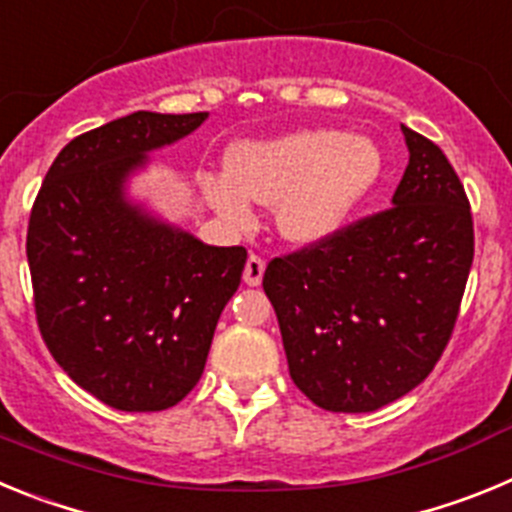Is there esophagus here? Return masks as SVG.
Returning a JSON list of instances; mask_svg holds the SVG:
<instances>
[{
  "mask_svg": "<svg viewBox=\"0 0 512 512\" xmlns=\"http://www.w3.org/2000/svg\"><path fill=\"white\" fill-rule=\"evenodd\" d=\"M264 269L266 264L261 256H248L246 269H243V282H246L248 287H259L261 277H264Z\"/></svg>",
  "mask_w": 512,
  "mask_h": 512,
  "instance_id": "1",
  "label": "esophagus"
}]
</instances>
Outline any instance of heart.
Segmentation results:
<instances>
[{"label":"heart","instance_id":"b5f03b06","mask_svg":"<svg viewBox=\"0 0 512 512\" xmlns=\"http://www.w3.org/2000/svg\"><path fill=\"white\" fill-rule=\"evenodd\" d=\"M382 174L372 138L336 128H302L228 151L225 176L202 182L207 202L233 225L251 220V202L274 205L284 241L315 246L336 235Z\"/></svg>","mask_w":512,"mask_h":512}]
</instances>
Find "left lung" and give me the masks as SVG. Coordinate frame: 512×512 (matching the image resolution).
Returning <instances> with one entry per match:
<instances>
[{
  "mask_svg": "<svg viewBox=\"0 0 512 512\" xmlns=\"http://www.w3.org/2000/svg\"><path fill=\"white\" fill-rule=\"evenodd\" d=\"M402 135L410 161L390 210L266 266L289 377L330 413H372L433 372L472 269L459 176L436 143Z\"/></svg>",
  "mask_w": 512,
  "mask_h": 512,
  "instance_id": "left-lung-1",
  "label": "left lung"
}]
</instances>
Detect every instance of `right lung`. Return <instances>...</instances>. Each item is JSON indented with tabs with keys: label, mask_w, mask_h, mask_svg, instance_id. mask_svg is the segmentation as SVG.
I'll return each instance as SVG.
<instances>
[{
	"label": "right lung",
	"mask_w": 512,
	"mask_h": 512,
	"mask_svg": "<svg viewBox=\"0 0 512 512\" xmlns=\"http://www.w3.org/2000/svg\"><path fill=\"white\" fill-rule=\"evenodd\" d=\"M207 112L138 110L56 156L27 225L40 333L81 390L125 413H156L205 372L220 312L241 284L243 246H207L128 184Z\"/></svg>",
	"instance_id": "right-lung-1"
}]
</instances>
